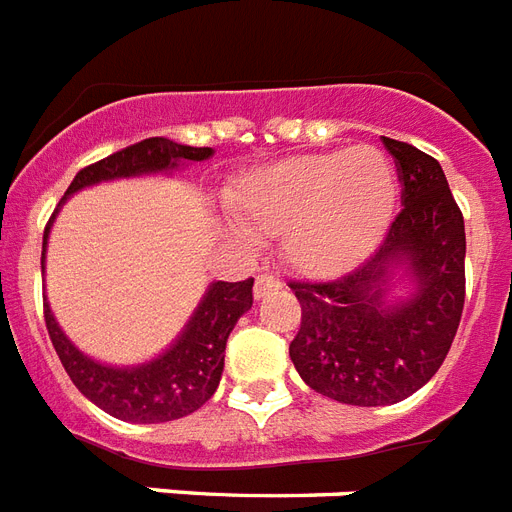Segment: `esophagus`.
<instances>
[{
  "instance_id": "obj_1",
  "label": "esophagus",
  "mask_w": 512,
  "mask_h": 512,
  "mask_svg": "<svg viewBox=\"0 0 512 512\" xmlns=\"http://www.w3.org/2000/svg\"><path fill=\"white\" fill-rule=\"evenodd\" d=\"M280 287H282L280 277H274V274H259V277H256V287H253V295H256V298H264L266 293L280 290Z\"/></svg>"
}]
</instances>
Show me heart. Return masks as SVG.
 Segmentation results:
<instances>
[{
  "label": "heart",
  "instance_id": "1",
  "mask_svg": "<svg viewBox=\"0 0 512 512\" xmlns=\"http://www.w3.org/2000/svg\"><path fill=\"white\" fill-rule=\"evenodd\" d=\"M395 198L390 159L358 146L261 167L240 188L238 211L253 232L285 235L287 259L301 272L335 277L377 246Z\"/></svg>",
  "mask_w": 512,
  "mask_h": 512
}]
</instances>
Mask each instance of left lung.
<instances>
[{
	"label": "left lung",
	"mask_w": 512,
	"mask_h": 512,
	"mask_svg": "<svg viewBox=\"0 0 512 512\" xmlns=\"http://www.w3.org/2000/svg\"><path fill=\"white\" fill-rule=\"evenodd\" d=\"M398 167L403 209L358 269L327 282H290L301 329L290 358L319 395L348 405L400 403L437 374L466 301V227L434 156L382 138ZM392 268L411 299L384 304Z\"/></svg>",
	"instance_id": "obj_1"
}]
</instances>
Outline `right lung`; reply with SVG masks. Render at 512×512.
<instances>
[{
    "instance_id": "add662e5",
    "label": "right lung",
    "mask_w": 512,
    "mask_h": 512,
    "mask_svg": "<svg viewBox=\"0 0 512 512\" xmlns=\"http://www.w3.org/2000/svg\"><path fill=\"white\" fill-rule=\"evenodd\" d=\"M214 154L206 146H183V143L167 141V138H146L141 143L125 146L114 151L107 159L88 164L75 175L67 193L62 196L59 206L65 204L67 196L88 185L117 180V177L154 175V172H170L183 162H204ZM57 206V209H59ZM44 230V248H41V272L46 259V238L54 217ZM253 306V277L243 282H214L206 290L204 301L185 324L183 335L177 337L164 350L162 356L149 363L133 366V369H114L107 363L83 356L73 342L67 340L65 332L59 329L52 308L44 295V322L57 350L59 361L65 366L67 377L96 403L101 411L120 421L133 424H162L175 421L188 413L198 411L206 400L217 392L222 369H225V348L227 337L238 319Z\"/></svg>"
}]
</instances>
